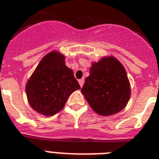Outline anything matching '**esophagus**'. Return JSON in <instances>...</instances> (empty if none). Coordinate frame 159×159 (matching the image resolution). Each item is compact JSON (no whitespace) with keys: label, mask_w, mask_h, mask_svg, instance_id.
<instances>
[{"label":"esophagus","mask_w":159,"mask_h":159,"mask_svg":"<svg viewBox=\"0 0 159 159\" xmlns=\"http://www.w3.org/2000/svg\"><path fill=\"white\" fill-rule=\"evenodd\" d=\"M79 84H80V87H81V88H82V87L84 86V79H81V80H79Z\"/></svg>","instance_id":"34e87169"}]
</instances>
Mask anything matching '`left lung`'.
I'll list each match as a JSON object with an SVG mask.
<instances>
[{
  "label": "left lung",
  "instance_id": "8db88e82",
  "mask_svg": "<svg viewBox=\"0 0 159 159\" xmlns=\"http://www.w3.org/2000/svg\"><path fill=\"white\" fill-rule=\"evenodd\" d=\"M81 92L98 115H115L121 111L130 99V85L127 71L116 57H102L92 64Z\"/></svg>",
  "mask_w": 159,
  "mask_h": 159
}]
</instances>
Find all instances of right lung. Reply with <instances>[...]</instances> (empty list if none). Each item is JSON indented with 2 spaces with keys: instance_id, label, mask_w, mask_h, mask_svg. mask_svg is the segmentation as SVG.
<instances>
[{
  "instance_id": "1",
  "label": "right lung",
  "mask_w": 159,
  "mask_h": 159,
  "mask_svg": "<svg viewBox=\"0 0 159 159\" xmlns=\"http://www.w3.org/2000/svg\"><path fill=\"white\" fill-rule=\"evenodd\" d=\"M79 89L73 71L66 66L65 57L57 51L43 57L25 86L31 107L44 116L60 111L68 97Z\"/></svg>"
}]
</instances>
